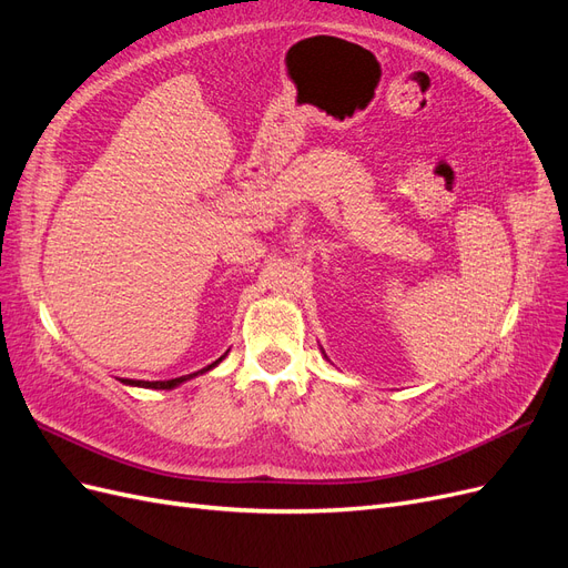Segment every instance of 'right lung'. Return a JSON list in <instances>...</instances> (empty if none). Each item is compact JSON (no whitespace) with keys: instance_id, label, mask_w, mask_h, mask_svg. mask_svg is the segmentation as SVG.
<instances>
[{"instance_id":"right-lung-1","label":"right lung","mask_w":568,"mask_h":568,"mask_svg":"<svg viewBox=\"0 0 568 568\" xmlns=\"http://www.w3.org/2000/svg\"><path fill=\"white\" fill-rule=\"evenodd\" d=\"M225 355H227V353H225ZM225 355L217 357L215 363H211L209 367H203V369H199V372H194V374L178 376V379H168V382H136V379H120V382H123L125 386H140V388H153V390H170V388H178L180 384H184V382H189V379H194V376H199V374L211 372L213 367H217V365L222 363V359H225Z\"/></svg>"}]
</instances>
